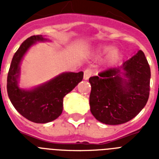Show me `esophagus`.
<instances>
[{"mask_svg":"<svg viewBox=\"0 0 159 159\" xmlns=\"http://www.w3.org/2000/svg\"><path fill=\"white\" fill-rule=\"evenodd\" d=\"M92 70L90 69V68H87L84 71V75H83V78L85 80L89 79V77L92 76Z\"/></svg>","mask_w":159,"mask_h":159,"instance_id":"34e87169","label":"esophagus"}]
</instances>
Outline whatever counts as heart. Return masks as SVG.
<instances>
[{"mask_svg": "<svg viewBox=\"0 0 159 159\" xmlns=\"http://www.w3.org/2000/svg\"><path fill=\"white\" fill-rule=\"evenodd\" d=\"M108 52L109 53L107 56V62L110 64H113V63L117 62V60L120 57V52H119L118 49L112 48V47L110 45H103L101 46L97 50V53L99 55L106 54Z\"/></svg>", "mask_w": 159, "mask_h": 159, "instance_id": "b5f03b06", "label": "heart"}]
</instances>
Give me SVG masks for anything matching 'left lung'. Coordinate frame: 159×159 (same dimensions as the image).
<instances>
[{
  "mask_svg": "<svg viewBox=\"0 0 159 159\" xmlns=\"http://www.w3.org/2000/svg\"><path fill=\"white\" fill-rule=\"evenodd\" d=\"M89 78L91 112L106 125H120L135 117L145 106L150 91V67L139 50L117 67Z\"/></svg>",
  "mask_w": 159,
  "mask_h": 159,
  "instance_id": "left-lung-1",
  "label": "left lung"
}]
</instances>
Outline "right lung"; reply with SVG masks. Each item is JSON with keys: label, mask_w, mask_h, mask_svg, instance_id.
<instances>
[{"label": "right lung", "mask_w": 159, "mask_h": 159, "mask_svg": "<svg viewBox=\"0 0 159 159\" xmlns=\"http://www.w3.org/2000/svg\"><path fill=\"white\" fill-rule=\"evenodd\" d=\"M42 35H33L21 43L11 61L7 76V93L16 111L29 120L44 124L53 121L62 114L63 97L83 78V72H63L31 90L18 86L20 64L24 55L39 41H46Z\"/></svg>", "instance_id": "1"}]
</instances>
